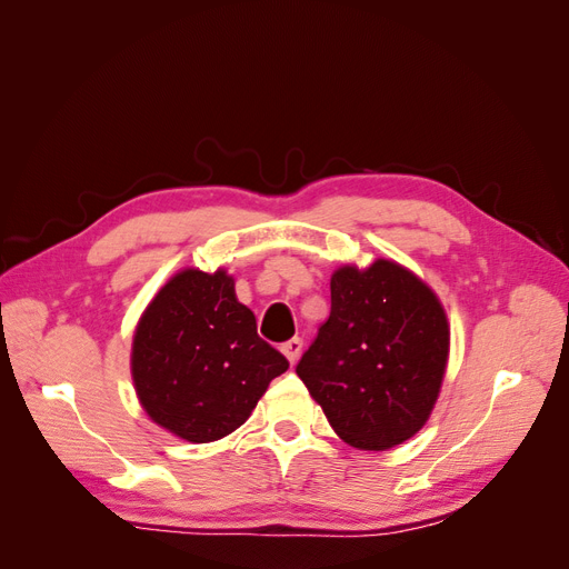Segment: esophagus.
<instances>
[{
    "label": "esophagus",
    "mask_w": 569,
    "mask_h": 569,
    "mask_svg": "<svg viewBox=\"0 0 569 569\" xmlns=\"http://www.w3.org/2000/svg\"><path fill=\"white\" fill-rule=\"evenodd\" d=\"M301 351H303V339H299V337H295V339H289V341L282 343V353L287 356V360H289L291 366L297 363Z\"/></svg>",
    "instance_id": "esophagus-1"
}]
</instances>
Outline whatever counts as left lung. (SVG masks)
Listing matches in <instances>:
<instances>
[{
	"label": "left lung",
	"mask_w": 569,
	"mask_h": 569,
	"mask_svg": "<svg viewBox=\"0 0 569 569\" xmlns=\"http://www.w3.org/2000/svg\"><path fill=\"white\" fill-rule=\"evenodd\" d=\"M330 291V318L297 375L343 441L387 451L420 432L437 403L449 320L435 291L387 258L335 270Z\"/></svg>",
	"instance_id": "8db88e82"
}]
</instances>
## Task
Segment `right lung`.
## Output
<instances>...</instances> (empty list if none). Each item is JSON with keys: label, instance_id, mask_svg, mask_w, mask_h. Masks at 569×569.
Listing matches in <instances>:
<instances>
[{"label": "right lung", "instance_id": "obj_1", "mask_svg": "<svg viewBox=\"0 0 569 569\" xmlns=\"http://www.w3.org/2000/svg\"><path fill=\"white\" fill-rule=\"evenodd\" d=\"M287 358L256 332L226 270H180L142 313L130 370L147 416L176 437L209 443L244 425Z\"/></svg>", "mask_w": 569, "mask_h": 569}]
</instances>
